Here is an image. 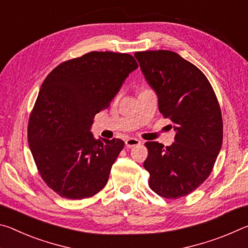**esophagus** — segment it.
Wrapping results in <instances>:
<instances>
[{
  "label": "esophagus",
  "mask_w": 248,
  "mask_h": 248,
  "mask_svg": "<svg viewBox=\"0 0 248 248\" xmlns=\"http://www.w3.org/2000/svg\"><path fill=\"white\" fill-rule=\"evenodd\" d=\"M141 141L139 139H136V138H129V139L125 140V146L127 148H132V146L140 145Z\"/></svg>",
  "instance_id": "obj_1"
}]
</instances>
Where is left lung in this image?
<instances>
[{
  "label": "left lung",
  "instance_id": "left-lung-1",
  "mask_svg": "<svg viewBox=\"0 0 248 248\" xmlns=\"http://www.w3.org/2000/svg\"><path fill=\"white\" fill-rule=\"evenodd\" d=\"M158 110L174 124L175 142H146L143 163L151 189L167 199L184 197L209 177L223 139L221 109L211 84L196 65L169 50L136 52Z\"/></svg>",
  "mask_w": 248,
  "mask_h": 248
}]
</instances>
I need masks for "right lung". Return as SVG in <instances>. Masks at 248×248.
Listing matches in <instances>:
<instances>
[{
  "label": "right lung",
  "instance_id": "1",
  "mask_svg": "<svg viewBox=\"0 0 248 248\" xmlns=\"http://www.w3.org/2000/svg\"><path fill=\"white\" fill-rule=\"evenodd\" d=\"M137 68L128 53L92 51L46 78L29 117L28 143L40 176L59 196L81 200L106 186L124 142L96 140L91 127Z\"/></svg>",
  "mask_w": 248,
  "mask_h": 248
}]
</instances>
